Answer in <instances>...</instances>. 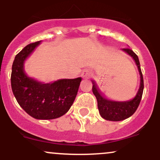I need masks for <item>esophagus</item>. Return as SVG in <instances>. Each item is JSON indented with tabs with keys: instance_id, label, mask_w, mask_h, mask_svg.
<instances>
[{
	"instance_id": "esophagus-1",
	"label": "esophagus",
	"mask_w": 160,
	"mask_h": 160,
	"mask_svg": "<svg viewBox=\"0 0 160 160\" xmlns=\"http://www.w3.org/2000/svg\"><path fill=\"white\" fill-rule=\"evenodd\" d=\"M92 75V72L89 69H86L84 71H82V74H81V77L83 79H89L91 77Z\"/></svg>"
}]
</instances>
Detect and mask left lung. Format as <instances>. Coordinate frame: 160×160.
I'll return each instance as SVG.
<instances>
[{
	"mask_svg": "<svg viewBox=\"0 0 160 160\" xmlns=\"http://www.w3.org/2000/svg\"><path fill=\"white\" fill-rule=\"evenodd\" d=\"M122 50L128 53L130 56L132 57L136 63L139 73H140V86H139L138 91L135 98L129 101H126V102H115V101L108 100V98H104L103 95L101 94L95 82L92 80L93 84L92 92L96 97L97 102H98L99 113L104 120L110 121H121L131 117L136 111L137 108L140 104L143 90H144V80H143V75L141 73L138 57L129 48L122 49Z\"/></svg>",
	"mask_w": 160,
	"mask_h": 160,
	"instance_id": "obj_1",
	"label": "left lung"
}]
</instances>
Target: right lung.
Instances as JSON below:
<instances>
[{
	"label": "right lung",
	"mask_w": 160,
	"mask_h": 160,
	"mask_svg": "<svg viewBox=\"0 0 160 160\" xmlns=\"http://www.w3.org/2000/svg\"><path fill=\"white\" fill-rule=\"evenodd\" d=\"M40 41L30 43L16 55L12 66L14 96L28 114L38 120H52L65 114L74 102L82 78L62 79L44 83L30 78L24 63Z\"/></svg>",
	"instance_id": "right-lung-1"
}]
</instances>
